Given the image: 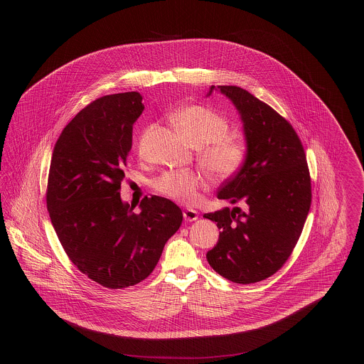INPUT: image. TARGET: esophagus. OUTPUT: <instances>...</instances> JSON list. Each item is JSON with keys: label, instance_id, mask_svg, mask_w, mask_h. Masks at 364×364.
<instances>
[{"label": "esophagus", "instance_id": "esophagus-1", "mask_svg": "<svg viewBox=\"0 0 364 364\" xmlns=\"http://www.w3.org/2000/svg\"><path fill=\"white\" fill-rule=\"evenodd\" d=\"M183 215H184V220L187 221V223H192V221H196L198 220V211H195V210H192V208H186L184 211H183Z\"/></svg>", "mask_w": 364, "mask_h": 364}]
</instances>
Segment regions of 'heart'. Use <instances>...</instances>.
<instances>
[{
    "label": "heart",
    "instance_id": "heart-1",
    "mask_svg": "<svg viewBox=\"0 0 364 364\" xmlns=\"http://www.w3.org/2000/svg\"><path fill=\"white\" fill-rule=\"evenodd\" d=\"M178 132L192 147L199 149V161L211 177L229 178L237 173L245 161V146L228 136L229 124L218 113L203 106L181 109L173 116ZM202 178L192 171H169L154 181L159 193L174 200L190 203L196 198Z\"/></svg>",
    "mask_w": 364,
    "mask_h": 364
}]
</instances>
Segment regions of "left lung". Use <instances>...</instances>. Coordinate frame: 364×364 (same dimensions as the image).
<instances>
[{"instance_id":"1","label":"left lung","mask_w":364,"mask_h":364,"mask_svg":"<svg viewBox=\"0 0 364 364\" xmlns=\"http://www.w3.org/2000/svg\"><path fill=\"white\" fill-rule=\"evenodd\" d=\"M218 90L239 110L247 153L240 171L217 196L242 203L245 211L225 208L203 215L221 230L206 258L220 276L245 285L273 276L291 257L311 206V178L289 122L247 90Z\"/></svg>"}]
</instances>
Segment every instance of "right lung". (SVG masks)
<instances>
[{"mask_svg": "<svg viewBox=\"0 0 364 364\" xmlns=\"http://www.w3.org/2000/svg\"><path fill=\"white\" fill-rule=\"evenodd\" d=\"M144 109L139 92L106 95L82 109L53 150L46 203L72 263L105 288L122 289L149 277L183 213L153 195L135 206L120 196L132 128Z\"/></svg>", "mask_w": 364, "mask_h": 364, "instance_id": "1", "label": "right lung"}]
</instances>
